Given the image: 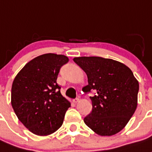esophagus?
Returning a JSON list of instances; mask_svg holds the SVG:
<instances>
[{
  "label": "esophagus",
  "mask_w": 152,
  "mask_h": 152,
  "mask_svg": "<svg viewBox=\"0 0 152 152\" xmlns=\"http://www.w3.org/2000/svg\"><path fill=\"white\" fill-rule=\"evenodd\" d=\"M79 101H80V99H79V98H76V99H74L73 102H75V103H77V102H78Z\"/></svg>",
  "instance_id": "obj_1"
}]
</instances>
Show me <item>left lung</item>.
<instances>
[{
	"label": "left lung",
	"instance_id": "1",
	"mask_svg": "<svg viewBox=\"0 0 152 152\" xmlns=\"http://www.w3.org/2000/svg\"><path fill=\"white\" fill-rule=\"evenodd\" d=\"M88 77L85 92H95L92 112L85 124L97 134L112 136L122 131L137 107L139 83L132 71L123 63L100 57H75Z\"/></svg>",
	"mask_w": 152,
	"mask_h": 152
}]
</instances>
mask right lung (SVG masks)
<instances>
[{
	"instance_id": "obj_1",
	"label": "right lung",
	"mask_w": 152,
	"mask_h": 152,
	"mask_svg": "<svg viewBox=\"0 0 152 152\" xmlns=\"http://www.w3.org/2000/svg\"><path fill=\"white\" fill-rule=\"evenodd\" d=\"M68 62L66 56L42 54L27 63L14 79L12 107L20 122L36 135L47 136L58 130L71 107L57 83L60 68Z\"/></svg>"
}]
</instances>
